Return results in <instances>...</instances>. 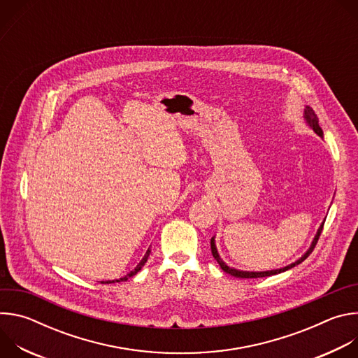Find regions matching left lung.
<instances>
[{
	"instance_id": "obj_1",
	"label": "left lung",
	"mask_w": 358,
	"mask_h": 358,
	"mask_svg": "<svg viewBox=\"0 0 358 358\" xmlns=\"http://www.w3.org/2000/svg\"><path fill=\"white\" fill-rule=\"evenodd\" d=\"M304 117H306V120H308L309 126L315 130V133H317L320 137H323V130H322V127L319 126V119H317V116H316V113L313 112L312 108H309V106L306 108V110H304ZM323 225H324V222L320 225V228H319V231H317V235H316V238H315V241H313L310 249H309L308 252H306L299 261H296L294 264H292V265H289V266H285V268H282V269H276V271H268V272H245V271H236V269H232V268L227 266V265L222 262V259L220 258L218 250H217V248H215V241H214V238L211 239V252H213V257L215 258V261L220 264L221 269H222L224 272H227L228 275H232V276L241 278V279H255V278L272 276V275H278V273H280V272H285V271H287V269H292L293 266L301 264L306 258H308L309 255L313 252V249H315V246H316V243H317V241H319V238H320V234H322V231H323Z\"/></svg>"
}]
</instances>
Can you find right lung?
Segmentation results:
<instances>
[{"mask_svg": "<svg viewBox=\"0 0 358 358\" xmlns=\"http://www.w3.org/2000/svg\"><path fill=\"white\" fill-rule=\"evenodd\" d=\"M150 257V248L147 249V252H145V255H144V258H143V261L137 265V268L133 271V272H130L127 276H124V278H120V279H117V280H106V282H101V283H116V282H120V280H127V278H130V276H134L143 266H144V264H145V261H147V258Z\"/></svg>", "mask_w": 358, "mask_h": 358, "instance_id": "obj_1", "label": "right lung"}]
</instances>
